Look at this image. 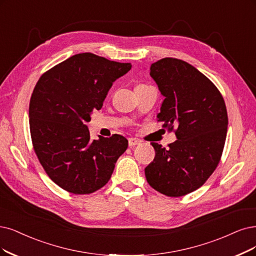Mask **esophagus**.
<instances>
[{"mask_svg":"<svg viewBox=\"0 0 256 256\" xmlns=\"http://www.w3.org/2000/svg\"><path fill=\"white\" fill-rule=\"evenodd\" d=\"M141 142V141L137 138H128V146L132 148V146H135L137 144H139Z\"/></svg>","mask_w":256,"mask_h":256,"instance_id":"34e87169","label":"esophagus"}]
</instances>
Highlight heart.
Here are the masks:
<instances>
[{
	"label": "heart",
	"instance_id": "obj_1",
	"mask_svg": "<svg viewBox=\"0 0 256 256\" xmlns=\"http://www.w3.org/2000/svg\"><path fill=\"white\" fill-rule=\"evenodd\" d=\"M142 85H144V84H138V85H137V86H142Z\"/></svg>",
	"mask_w": 256,
	"mask_h": 256
}]
</instances>
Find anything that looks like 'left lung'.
I'll return each mask as SVG.
<instances>
[{"label":"left lung","mask_w":256,"mask_h":256,"mask_svg":"<svg viewBox=\"0 0 256 256\" xmlns=\"http://www.w3.org/2000/svg\"><path fill=\"white\" fill-rule=\"evenodd\" d=\"M150 74L164 97L158 121L176 126L177 140L168 148L152 142L155 158L146 177L156 191L180 197L200 188L218 166L228 114L220 90L191 64L164 58L150 65Z\"/></svg>","instance_id":"left-lung-1"}]
</instances>
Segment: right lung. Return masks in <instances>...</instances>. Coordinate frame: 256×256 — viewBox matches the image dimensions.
<instances>
[{
  "label": "right lung",
  "mask_w": 256,
  "mask_h": 256,
  "mask_svg": "<svg viewBox=\"0 0 256 256\" xmlns=\"http://www.w3.org/2000/svg\"><path fill=\"white\" fill-rule=\"evenodd\" d=\"M130 63L90 52L74 54L44 72L30 103L34 150L46 174L63 190L90 194L106 186L128 148L121 135L92 140L86 122L100 110Z\"/></svg>",
  "instance_id": "obj_1"
}]
</instances>
